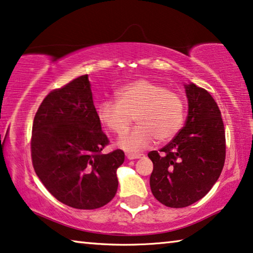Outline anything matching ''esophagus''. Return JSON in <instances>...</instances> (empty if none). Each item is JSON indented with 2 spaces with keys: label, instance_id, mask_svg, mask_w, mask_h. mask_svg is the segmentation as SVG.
Returning <instances> with one entry per match:
<instances>
[{
  "label": "esophagus",
  "instance_id": "esophagus-1",
  "mask_svg": "<svg viewBox=\"0 0 253 253\" xmlns=\"http://www.w3.org/2000/svg\"><path fill=\"white\" fill-rule=\"evenodd\" d=\"M142 156L143 155H135V154H128L127 155V158L128 159H138V158H141Z\"/></svg>",
  "mask_w": 253,
  "mask_h": 253
}]
</instances>
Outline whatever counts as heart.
<instances>
[{
    "label": "heart",
    "instance_id": "b5f03b06",
    "mask_svg": "<svg viewBox=\"0 0 253 253\" xmlns=\"http://www.w3.org/2000/svg\"><path fill=\"white\" fill-rule=\"evenodd\" d=\"M117 101H104L97 109L106 130L123 135L133 123L138 125L120 138L119 147L128 152L148 148L155 138L167 142L179 133L186 116L182 96L148 80L127 84L116 92Z\"/></svg>",
    "mask_w": 253,
    "mask_h": 253
}]
</instances>
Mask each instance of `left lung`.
<instances>
[{"label": "left lung", "mask_w": 253, "mask_h": 253, "mask_svg": "<svg viewBox=\"0 0 253 253\" xmlns=\"http://www.w3.org/2000/svg\"><path fill=\"white\" fill-rule=\"evenodd\" d=\"M188 117L182 129L159 151H150L154 164L150 188L169 208H186L211 190L225 165V126L219 106L204 88L184 86Z\"/></svg>", "instance_id": "left-lung-1"}]
</instances>
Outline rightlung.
Segmentation results:
<instances>
[{"mask_svg":"<svg viewBox=\"0 0 253 253\" xmlns=\"http://www.w3.org/2000/svg\"><path fill=\"white\" fill-rule=\"evenodd\" d=\"M102 131L88 74L45 96L35 113L31 138L35 173L56 199L79 210L104 206L118 189L120 149L104 154Z\"/></svg>","mask_w":253,"mask_h":253,"instance_id":"1","label":"right lung"}]
</instances>
